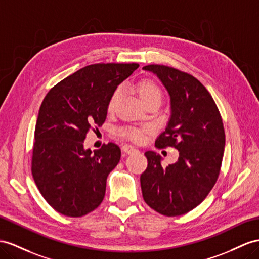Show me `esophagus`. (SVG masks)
I'll use <instances>...</instances> for the list:
<instances>
[{"label": "esophagus", "instance_id": "obj_1", "mask_svg": "<svg viewBox=\"0 0 259 259\" xmlns=\"http://www.w3.org/2000/svg\"><path fill=\"white\" fill-rule=\"evenodd\" d=\"M122 151L125 152L127 154H132V153H136V152H138V149L135 148L134 145H131V144H124L122 147Z\"/></svg>", "mask_w": 259, "mask_h": 259}]
</instances>
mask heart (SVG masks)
Masks as SVG:
<instances>
[{
	"label": "heart",
	"instance_id": "heart-1",
	"mask_svg": "<svg viewBox=\"0 0 259 259\" xmlns=\"http://www.w3.org/2000/svg\"><path fill=\"white\" fill-rule=\"evenodd\" d=\"M136 91H137V94H138L139 98L141 99V102L143 104H147L148 102H151V101H155V99L156 101L161 102L162 91L160 89V86H158L154 81H152V79L143 78V79H141V81H139L136 84ZM120 95H121L120 89H116L114 92H112V94L108 101V106H107L109 111L114 110L115 106L117 105V103L119 101V98H120ZM149 130H150V127H148V125H144V127H140V128L123 129L120 131V134L124 137L131 139V140L141 141L144 135L147 134Z\"/></svg>",
	"mask_w": 259,
	"mask_h": 259
}]
</instances>
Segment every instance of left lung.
I'll return each mask as SVG.
<instances>
[{
	"label": "left lung",
	"instance_id": "obj_1",
	"mask_svg": "<svg viewBox=\"0 0 259 259\" xmlns=\"http://www.w3.org/2000/svg\"><path fill=\"white\" fill-rule=\"evenodd\" d=\"M143 70L158 77L170 98L169 120L155 145L180 152L177 162L166 167L160 154L145 152L143 199L158 213L182 215L200 204L218 180L225 145L222 118L210 93L193 75L158 64Z\"/></svg>",
	"mask_w": 259,
	"mask_h": 259
}]
</instances>
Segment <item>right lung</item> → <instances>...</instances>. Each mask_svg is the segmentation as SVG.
Wrapping results in <instances>:
<instances>
[{"instance_id": "add662e5", "label": "right lung", "mask_w": 259, "mask_h": 259, "mask_svg": "<svg viewBox=\"0 0 259 259\" xmlns=\"http://www.w3.org/2000/svg\"><path fill=\"white\" fill-rule=\"evenodd\" d=\"M137 63H97L79 69L52 88L38 112L31 173L52 208L66 217H83L102 203L106 181L120 161L115 143L92 152L86 134L101 127L117 86Z\"/></svg>"}]
</instances>
